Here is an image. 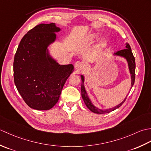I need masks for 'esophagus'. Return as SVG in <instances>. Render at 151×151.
Wrapping results in <instances>:
<instances>
[{
	"label": "esophagus",
	"instance_id": "obj_1",
	"mask_svg": "<svg viewBox=\"0 0 151 151\" xmlns=\"http://www.w3.org/2000/svg\"><path fill=\"white\" fill-rule=\"evenodd\" d=\"M74 66H75V68L76 70H81V69H82L83 64L81 62H75V65H74Z\"/></svg>",
	"mask_w": 151,
	"mask_h": 151
}]
</instances>
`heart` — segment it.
<instances>
[{
	"label": "heart",
	"mask_w": 151,
	"mask_h": 151,
	"mask_svg": "<svg viewBox=\"0 0 151 151\" xmlns=\"http://www.w3.org/2000/svg\"><path fill=\"white\" fill-rule=\"evenodd\" d=\"M99 37V34L97 33V32H95V33H92L90 35H89V36L88 37V41L89 42H93L95 40H97ZM107 40L105 39H102L100 41V43H99V49L101 50L104 49V48L106 47L107 45Z\"/></svg>",
	"instance_id": "obj_1"
}]
</instances>
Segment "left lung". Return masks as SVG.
<instances>
[{"label": "left lung", "instance_id": "1", "mask_svg": "<svg viewBox=\"0 0 151 151\" xmlns=\"http://www.w3.org/2000/svg\"><path fill=\"white\" fill-rule=\"evenodd\" d=\"M126 46H125V48L126 49H123V50H118L117 52H115L113 54L114 56H119L121 58H123L125 60H127V62L128 63V67H129V70L130 74V78H131V88L130 89L132 88V86L134 84V81H135V69H136V63H135V58L133 56V54L132 52V50H131L130 46L129 45V44L128 43H126ZM81 95H82V97L83 99V101H84V103L86 104V106L88 108V109L92 112L95 114H107V113H110V111H114L115 110H116L117 108H119L124 103V102L126 100V99L127 97H125L124 100L122 101L120 104H119L118 105H116L113 108H108V109H104V110H102V109L99 108L98 107L95 106L92 103L91 101L89 99L88 94L87 91L86 90L85 86H84V76L83 75H81ZM129 94V93H128Z\"/></svg>", "mask_w": 151, "mask_h": 151}]
</instances>
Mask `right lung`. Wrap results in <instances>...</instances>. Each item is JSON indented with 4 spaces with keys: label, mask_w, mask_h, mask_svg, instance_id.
Wrapping results in <instances>:
<instances>
[{
    "label": "right lung",
    "mask_w": 151,
    "mask_h": 151,
    "mask_svg": "<svg viewBox=\"0 0 151 151\" xmlns=\"http://www.w3.org/2000/svg\"><path fill=\"white\" fill-rule=\"evenodd\" d=\"M60 31L55 23L38 24L22 38L15 53V84L24 102L34 110L52 108L74 70L72 64L60 65L50 52L49 47Z\"/></svg>",
    "instance_id": "right-lung-1"
}]
</instances>
